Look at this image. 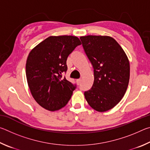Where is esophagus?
Wrapping results in <instances>:
<instances>
[{"label":"esophagus","mask_w":150,"mask_h":150,"mask_svg":"<svg viewBox=\"0 0 150 150\" xmlns=\"http://www.w3.org/2000/svg\"><path fill=\"white\" fill-rule=\"evenodd\" d=\"M76 82H77V85H79L80 83H81V79H79L76 80Z\"/></svg>","instance_id":"1"}]
</instances>
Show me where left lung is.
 <instances>
[{
  "label": "left lung",
  "mask_w": 150,
  "mask_h": 150,
  "mask_svg": "<svg viewBox=\"0 0 150 150\" xmlns=\"http://www.w3.org/2000/svg\"><path fill=\"white\" fill-rule=\"evenodd\" d=\"M83 49L94 69V82L84 93L88 105L106 112L120 102L130 79V63L116 40L107 35L81 36Z\"/></svg>",
  "instance_id": "obj_1"
}]
</instances>
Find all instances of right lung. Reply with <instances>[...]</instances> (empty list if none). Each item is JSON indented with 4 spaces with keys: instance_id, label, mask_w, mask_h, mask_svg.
Instances as JSON below:
<instances>
[{
    "instance_id": "right-lung-1",
    "label": "right lung",
    "mask_w": 150,
    "mask_h": 150,
    "mask_svg": "<svg viewBox=\"0 0 150 150\" xmlns=\"http://www.w3.org/2000/svg\"><path fill=\"white\" fill-rule=\"evenodd\" d=\"M81 44L76 36H50L32 49L26 64L27 82L35 100L46 110L55 111L67 105L76 88L62 79L67 57Z\"/></svg>"
}]
</instances>
